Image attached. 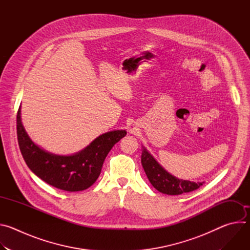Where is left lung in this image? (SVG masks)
<instances>
[{
	"label": "left lung",
	"instance_id": "left-lung-1",
	"mask_svg": "<svg viewBox=\"0 0 250 250\" xmlns=\"http://www.w3.org/2000/svg\"><path fill=\"white\" fill-rule=\"evenodd\" d=\"M141 164L151 185L163 194L181 195L197 190L204 183L178 179L169 174L146 148L142 150Z\"/></svg>",
	"mask_w": 250,
	"mask_h": 250
}]
</instances>
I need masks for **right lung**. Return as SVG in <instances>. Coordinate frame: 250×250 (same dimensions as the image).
I'll return each instance as SVG.
<instances>
[{"instance_id":"1","label":"right lung","mask_w":250,"mask_h":250,"mask_svg":"<svg viewBox=\"0 0 250 250\" xmlns=\"http://www.w3.org/2000/svg\"><path fill=\"white\" fill-rule=\"evenodd\" d=\"M17 134L21 155L35 175L57 189L77 192L88 189L96 182L106 155L117 142L125 136L126 131L105 132L76 154L56 155L42 149L31 141L21 124L20 106L17 115Z\"/></svg>"}]
</instances>
